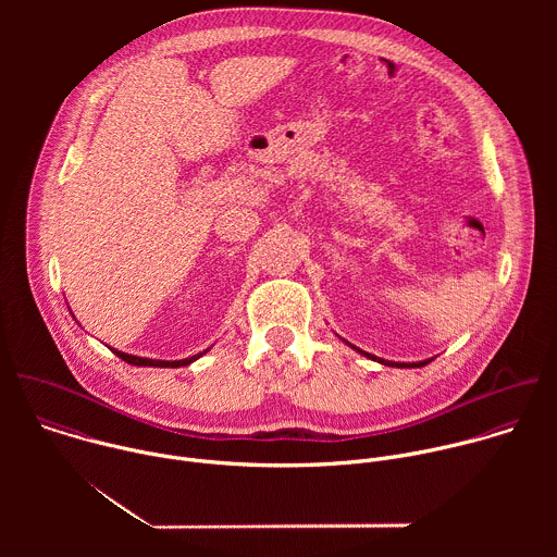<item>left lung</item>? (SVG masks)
I'll return each instance as SVG.
<instances>
[{"mask_svg": "<svg viewBox=\"0 0 557 557\" xmlns=\"http://www.w3.org/2000/svg\"><path fill=\"white\" fill-rule=\"evenodd\" d=\"M361 352V350H359ZM366 357H370V359H374V361H379V363H383V366H396V368H421V366H425V363H430L432 359H428V361H419V363H392V361H383V359H376V357H372V355H368V352H363Z\"/></svg>", "mask_w": 557, "mask_h": 557, "instance_id": "obj_1", "label": "left lung"}]
</instances>
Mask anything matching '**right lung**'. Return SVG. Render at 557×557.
Returning <instances> with one entry per match:
<instances>
[{
  "instance_id": "add662e5",
  "label": "right lung",
  "mask_w": 557,
  "mask_h": 557,
  "mask_svg": "<svg viewBox=\"0 0 557 557\" xmlns=\"http://www.w3.org/2000/svg\"><path fill=\"white\" fill-rule=\"evenodd\" d=\"M209 350V348H207ZM205 350V352H207ZM116 352V357H121L123 361H127V363H132V366H149V368H181V366H189L191 361H196L198 357H202V352L200 355H194V357H187V359H181V361H163V359H145V357H134V355H127V352H121V350H114Z\"/></svg>"
}]
</instances>
